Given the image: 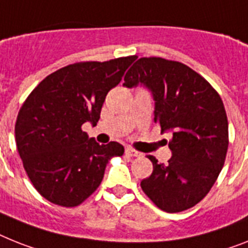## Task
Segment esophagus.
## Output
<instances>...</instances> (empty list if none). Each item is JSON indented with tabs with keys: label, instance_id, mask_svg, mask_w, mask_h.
<instances>
[{
	"label": "esophagus",
	"instance_id": "esophagus-1",
	"mask_svg": "<svg viewBox=\"0 0 248 248\" xmlns=\"http://www.w3.org/2000/svg\"><path fill=\"white\" fill-rule=\"evenodd\" d=\"M125 153L130 157H139V156H140V152H138V151H136V149L130 148V147H126Z\"/></svg>",
	"mask_w": 248,
	"mask_h": 248
}]
</instances>
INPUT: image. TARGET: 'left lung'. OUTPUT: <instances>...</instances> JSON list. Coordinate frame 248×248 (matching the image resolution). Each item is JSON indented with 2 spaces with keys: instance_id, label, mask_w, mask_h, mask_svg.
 <instances>
[{
  "instance_id": "1",
  "label": "left lung",
  "mask_w": 248,
  "mask_h": 248,
  "mask_svg": "<svg viewBox=\"0 0 248 248\" xmlns=\"http://www.w3.org/2000/svg\"><path fill=\"white\" fill-rule=\"evenodd\" d=\"M144 86L155 100V122L171 132L167 165L148 156L153 172L140 186L159 209L177 213L196 205L219 176L228 149L224 105L205 78L175 61L139 58L124 77L128 89Z\"/></svg>"
}]
</instances>
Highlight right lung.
<instances>
[{
	"label": "right lung",
	"instance_id": "add662e5",
	"mask_svg": "<svg viewBox=\"0 0 248 248\" xmlns=\"http://www.w3.org/2000/svg\"><path fill=\"white\" fill-rule=\"evenodd\" d=\"M136 55L69 64L46 76L18 111L15 139L38 193L53 204L77 206L101 184L106 163L122 156L118 142L101 144L81 126L96 125L108 92Z\"/></svg>",
	"mask_w": 248,
	"mask_h": 248
}]
</instances>
